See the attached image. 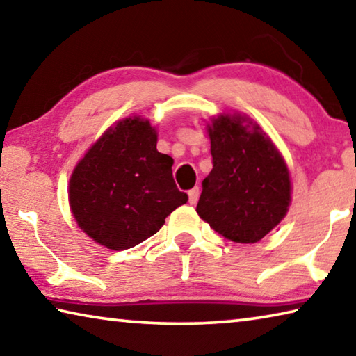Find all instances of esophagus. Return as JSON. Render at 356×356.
<instances>
[{"mask_svg":"<svg viewBox=\"0 0 356 356\" xmlns=\"http://www.w3.org/2000/svg\"><path fill=\"white\" fill-rule=\"evenodd\" d=\"M199 195H200L199 188H192L189 191V203H191V205H195L197 200H199Z\"/></svg>","mask_w":356,"mask_h":356,"instance_id":"obj_1","label":"esophagus"}]
</instances>
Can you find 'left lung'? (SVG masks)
<instances>
[{
  "mask_svg": "<svg viewBox=\"0 0 356 356\" xmlns=\"http://www.w3.org/2000/svg\"><path fill=\"white\" fill-rule=\"evenodd\" d=\"M208 134L213 170L202 181L197 213L227 240L257 243L287 214L290 177L284 157L241 115H219Z\"/></svg>",
  "mask_w": 356,
  "mask_h": 356,
  "instance_id": "1",
  "label": "left lung"
}]
</instances>
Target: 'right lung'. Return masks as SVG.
Here are the masks:
<instances>
[{"instance_id":"obj_1","label":"right lung","mask_w":356,"mask_h":356,"mask_svg":"<svg viewBox=\"0 0 356 356\" xmlns=\"http://www.w3.org/2000/svg\"><path fill=\"white\" fill-rule=\"evenodd\" d=\"M156 143L148 120L126 118L107 129L74 168L69 203L80 229L96 243L113 250L137 246L188 202L175 184L173 159Z\"/></svg>"}]
</instances>
